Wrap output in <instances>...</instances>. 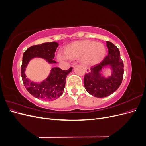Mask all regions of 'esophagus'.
I'll return each instance as SVG.
<instances>
[{
	"mask_svg": "<svg viewBox=\"0 0 146 146\" xmlns=\"http://www.w3.org/2000/svg\"><path fill=\"white\" fill-rule=\"evenodd\" d=\"M73 67H74V66H73ZM85 71H86V73H89L90 72V69L88 68H87V67L85 68Z\"/></svg>",
	"mask_w": 146,
	"mask_h": 146,
	"instance_id": "1",
	"label": "esophagus"
}]
</instances>
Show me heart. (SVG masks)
Segmentation results:
<instances>
[{"label": "heart", "mask_w": 146, "mask_h": 146, "mask_svg": "<svg viewBox=\"0 0 146 146\" xmlns=\"http://www.w3.org/2000/svg\"><path fill=\"white\" fill-rule=\"evenodd\" d=\"M105 47L103 44L88 39L74 41L65 46L64 54H58V58L71 60L80 59L85 66H92L99 63L105 55Z\"/></svg>", "instance_id": "1"}]
</instances>
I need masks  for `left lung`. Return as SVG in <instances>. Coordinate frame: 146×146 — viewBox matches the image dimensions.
<instances>
[{"mask_svg": "<svg viewBox=\"0 0 146 146\" xmlns=\"http://www.w3.org/2000/svg\"><path fill=\"white\" fill-rule=\"evenodd\" d=\"M108 54L98 64L92 66L90 72L85 75L84 86L88 93L97 98H105L111 94L120 86L123 77V63L118 48L107 41ZM112 67L113 73L108 79L100 75L101 69L105 65Z\"/></svg>", "mask_w": 146, "mask_h": 146, "instance_id": "obj_1", "label": "left lung"}]
</instances>
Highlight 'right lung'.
<instances>
[{
  "label": "right lung",
  "mask_w": 146,
  "mask_h": 146,
  "mask_svg": "<svg viewBox=\"0 0 146 146\" xmlns=\"http://www.w3.org/2000/svg\"><path fill=\"white\" fill-rule=\"evenodd\" d=\"M58 46V44L56 42L43 43L39 45L31 46L23 54V63L21 69L22 79L29 93L38 99L52 100L60 98L63 93L66 77L72 71V68L70 67L69 69L65 70L59 68H54L51 70L49 76L41 83H33L26 77L25 68L29 61L36 56L44 58L49 63H56L54 58Z\"/></svg>",
  "instance_id": "obj_1"
}]
</instances>
